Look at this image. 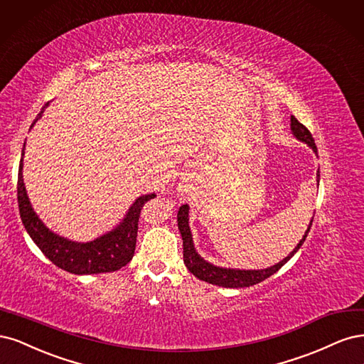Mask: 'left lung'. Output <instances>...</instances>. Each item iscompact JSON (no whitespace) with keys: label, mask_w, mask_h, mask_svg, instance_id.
<instances>
[{"label":"left lung","mask_w":364,"mask_h":364,"mask_svg":"<svg viewBox=\"0 0 364 364\" xmlns=\"http://www.w3.org/2000/svg\"><path fill=\"white\" fill-rule=\"evenodd\" d=\"M290 130H291L293 136H295L298 140H301V142L307 144L314 151V154H318V148H316L311 133L295 118V116H291L290 118ZM319 177L321 175L318 171V173H316V180H318V183H319ZM177 220H178V230H180L181 237H183V259H184L186 267L189 269V271L196 278L205 281V283L220 286V287H230V289L250 287L254 284H259L263 279L274 275L278 269L283 267L291 259V257L298 252L304 240H306V237H307V234L311 228V222H313V219H311L309 224V228L306 230V232H304V236L299 240V243L295 246V250H293L286 257V259L278 262L277 264H274L271 267H266V269H232V267H220V266L208 263L196 252L195 245H193L192 231L189 227V205L184 204L180 207Z\"/></svg>","instance_id":"left-lung-1"}]
</instances>
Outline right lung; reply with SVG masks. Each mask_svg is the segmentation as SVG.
Here are the masks:
<instances>
[{"instance_id":"right-lung-1","label":"right lung","mask_w":364,"mask_h":364,"mask_svg":"<svg viewBox=\"0 0 364 364\" xmlns=\"http://www.w3.org/2000/svg\"><path fill=\"white\" fill-rule=\"evenodd\" d=\"M48 107L46 102L31 127L36 124ZM26 148V144H24ZM24 148H22L19 172H18V204L19 215L28 236L39 246V250L55 266L66 272L75 275H90L102 272H114L125 266L133 259L136 250L137 224L140 210L149 199L156 198V193L139 196L128 208L124 219L112 231L104 232L102 236L90 242H74L53 232L34 212L28 199L24 178H22V166H24Z\"/></svg>"}]
</instances>
